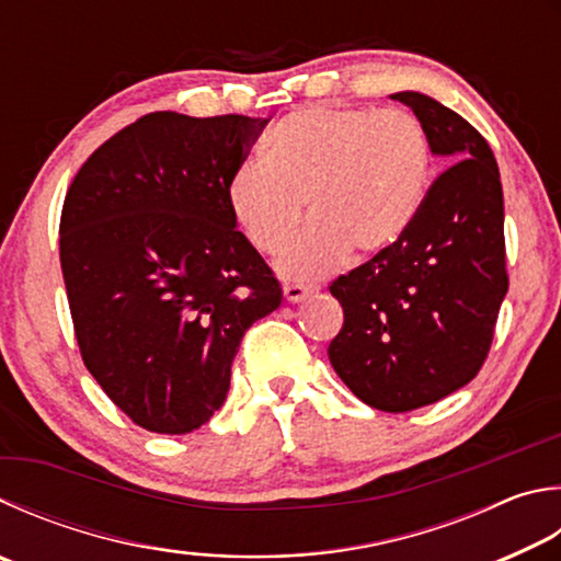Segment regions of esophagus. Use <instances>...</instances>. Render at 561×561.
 <instances>
[{"mask_svg":"<svg viewBox=\"0 0 561 561\" xmlns=\"http://www.w3.org/2000/svg\"><path fill=\"white\" fill-rule=\"evenodd\" d=\"M309 294H311V287H307V284H287V287H284V299L291 304L307 299Z\"/></svg>","mask_w":561,"mask_h":561,"instance_id":"1","label":"esophagus"}]
</instances>
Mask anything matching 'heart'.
Here are the masks:
<instances>
[{"instance_id": "heart-1", "label": "heart", "mask_w": 561, "mask_h": 561, "mask_svg": "<svg viewBox=\"0 0 561 561\" xmlns=\"http://www.w3.org/2000/svg\"><path fill=\"white\" fill-rule=\"evenodd\" d=\"M430 145L400 107H304L274 125L264 159L245 161L228 183L238 226L262 254L297 238L309 201L313 226L282 262L311 277L397 245L422 208Z\"/></svg>"}]
</instances>
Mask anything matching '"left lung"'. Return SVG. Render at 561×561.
I'll list each match as a JSON object with an SVG mask.
<instances>
[{"label": "left lung", "mask_w": 561, "mask_h": 561, "mask_svg": "<svg viewBox=\"0 0 561 561\" xmlns=\"http://www.w3.org/2000/svg\"><path fill=\"white\" fill-rule=\"evenodd\" d=\"M392 98L414 112L430 149L451 167L397 245L331 282L343 329L329 358L365 404L410 412L483 368L507 291L505 216L501 174L481 131L430 95Z\"/></svg>", "instance_id": "1"}]
</instances>
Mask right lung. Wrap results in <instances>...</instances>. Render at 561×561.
<instances>
[{
    "label": "right lung",
    "mask_w": 561,
    "mask_h": 561,
    "mask_svg": "<svg viewBox=\"0 0 561 561\" xmlns=\"http://www.w3.org/2000/svg\"><path fill=\"white\" fill-rule=\"evenodd\" d=\"M264 125L149 112L100 145L66 193L60 270L80 355L147 432L206 424L242 335L282 304L228 203Z\"/></svg>",
    "instance_id": "1"
}]
</instances>
